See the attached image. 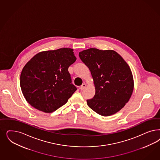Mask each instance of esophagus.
Listing matches in <instances>:
<instances>
[{
	"mask_svg": "<svg viewBox=\"0 0 160 160\" xmlns=\"http://www.w3.org/2000/svg\"><path fill=\"white\" fill-rule=\"evenodd\" d=\"M86 86H87V85L85 84V83H82V85L81 86V87H80V89H81V90H83L85 88H86Z\"/></svg>",
	"mask_w": 160,
	"mask_h": 160,
	"instance_id": "esophagus-1",
	"label": "esophagus"
}]
</instances>
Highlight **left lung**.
I'll use <instances>...</instances> for the list:
<instances>
[{"label": "left lung", "mask_w": 160, "mask_h": 160, "mask_svg": "<svg viewBox=\"0 0 160 160\" xmlns=\"http://www.w3.org/2000/svg\"><path fill=\"white\" fill-rule=\"evenodd\" d=\"M89 69L95 87L88 107L104 117L117 113L129 101L134 89V79L128 65L113 50L90 48L79 53Z\"/></svg>", "instance_id": "obj_1"}]
</instances>
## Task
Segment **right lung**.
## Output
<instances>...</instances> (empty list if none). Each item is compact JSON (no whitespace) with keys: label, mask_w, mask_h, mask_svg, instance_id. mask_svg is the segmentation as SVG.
<instances>
[{"label":"right lung","mask_w":160,"mask_h":160,"mask_svg":"<svg viewBox=\"0 0 160 160\" xmlns=\"http://www.w3.org/2000/svg\"><path fill=\"white\" fill-rule=\"evenodd\" d=\"M76 59L73 50L67 48L35 55L21 72V90L26 101L46 113L67 103L77 89L68 72Z\"/></svg>","instance_id":"1"}]
</instances>
